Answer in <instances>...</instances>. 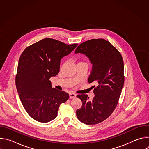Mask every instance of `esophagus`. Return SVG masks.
Returning a JSON list of instances; mask_svg holds the SVG:
<instances>
[{
  "instance_id": "34e87169",
  "label": "esophagus",
  "mask_w": 149,
  "mask_h": 149,
  "mask_svg": "<svg viewBox=\"0 0 149 149\" xmlns=\"http://www.w3.org/2000/svg\"><path fill=\"white\" fill-rule=\"evenodd\" d=\"M70 95V98H74L76 97V94H74V93H70L69 94Z\"/></svg>"
}]
</instances>
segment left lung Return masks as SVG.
<instances>
[{
  "label": "left lung",
  "instance_id": "1",
  "mask_svg": "<svg viewBox=\"0 0 149 149\" xmlns=\"http://www.w3.org/2000/svg\"><path fill=\"white\" fill-rule=\"evenodd\" d=\"M75 52L89 58L93 66L88 81L98 85L94 89L95 96L92 100H88L87 95H77L82 104L76 111L77 117L86 124H97L109 117L117 107L124 82L123 58L120 52L104 39L84 42Z\"/></svg>",
  "mask_w": 149,
  "mask_h": 149
}]
</instances>
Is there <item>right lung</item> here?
I'll return each mask as SVG.
<instances>
[{
  "mask_svg": "<svg viewBox=\"0 0 149 149\" xmlns=\"http://www.w3.org/2000/svg\"><path fill=\"white\" fill-rule=\"evenodd\" d=\"M77 45L45 38L26 48L21 54L16 88L26 111L36 121L47 123L55 118L60 105L69 98L68 93L52 88L49 78L59 73L61 59Z\"/></svg>",
  "mask_w": 149,
  "mask_h": 149,
  "instance_id": "obj_1",
  "label": "right lung"
}]
</instances>
